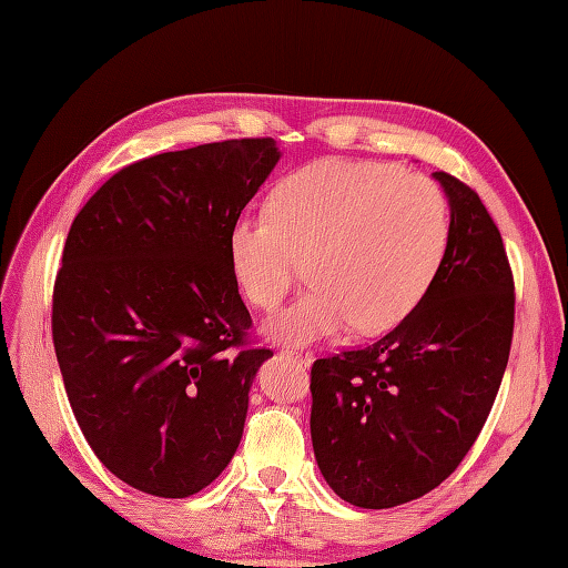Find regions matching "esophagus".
Wrapping results in <instances>:
<instances>
[{
  "mask_svg": "<svg viewBox=\"0 0 568 568\" xmlns=\"http://www.w3.org/2000/svg\"><path fill=\"white\" fill-rule=\"evenodd\" d=\"M283 352H285L287 356H293L295 361H300V364H305V366H310L312 361H315V354L305 352V348H297V346H285Z\"/></svg>",
  "mask_w": 568,
  "mask_h": 568,
  "instance_id": "obj_1",
  "label": "esophagus"
}]
</instances>
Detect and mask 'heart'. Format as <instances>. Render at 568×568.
Returning a JSON list of instances; mask_svg holds the SVG:
<instances>
[{"label": "heart", "mask_w": 568, "mask_h": 568, "mask_svg": "<svg viewBox=\"0 0 568 568\" xmlns=\"http://www.w3.org/2000/svg\"><path fill=\"white\" fill-rule=\"evenodd\" d=\"M268 214L239 216L226 251L239 291L273 310L305 263L310 287L265 322L275 342L305 346L376 334L413 312L449 246V204L429 178L371 161L327 159L277 183Z\"/></svg>", "instance_id": "1"}]
</instances>
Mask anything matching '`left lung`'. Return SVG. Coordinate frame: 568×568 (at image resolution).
Segmentation results:
<instances>
[{
  "instance_id": "obj_1",
  "label": "left lung",
  "mask_w": 568,
  "mask_h": 568,
  "mask_svg": "<svg viewBox=\"0 0 568 568\" xmlns=\"http://www.w3.org/2000/svg\"><path fill=\"white\" fill-rule=\"evenodd\" d=\"M449 246L427 295L376 344L312 366V446L356 508L425 496L474 446L508 366L515 285L498 226L449 173Z\"/></svg>"
}]
</instances>
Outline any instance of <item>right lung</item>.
Listing matches in <instances>:
<instances>
[{
	"instance_id": "add662e5",
	"label": "right lung",
	"mask_w": 568,
	"mask_h": 568,
	"mask_svg": "<svg viewBox=\"0 0 568 568\" xmlns=\"http://www.w3.org/2000/svg\"><path fill=\"white\" fill-rule=\"evenodd\" d=\"M281 161L273 139L151 155L72 222L53 291V344L72 413L131 488L187 498L236 454L271 348H241L251 315L226 236Z\"/></svg>"
}]
</instances>
